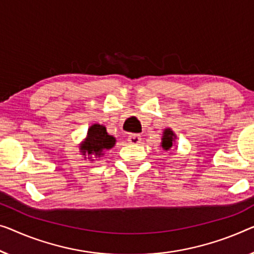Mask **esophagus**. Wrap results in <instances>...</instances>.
Wrapping results in <instances>:
<instances>
[{"mask_svg": "<svg viewBox=\"0 0 254 254\" xmlns=\"http://www.w3.org/2000/svg\"><path fill=\"white\" fill-rule=\"evenodd\" d=\"M127 141L132 143V145H138V143H140V141H141V135L139 134H130L127 137Z\"/></svg>", "mask_w": 254, "mask_h": 254, "instance_id": "34e87169", "label": "esophagus"}]
</instances>
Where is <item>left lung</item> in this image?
Instances as JSON below:
<instances>
[{
    "label": "left lung",
    "instance_id": "obj_1",
    "mask_svg": "<svg viewBox=\"0 0 254 254\" xmlns=\"http://www.w3.org/2000/svg\"><path fill=\"white\" fill-rule=\"evenodd\" d=\"M173 139H175V134H173V132L170 130V128H166L164 131L163 138H162V147H163L165 150L171 148Z\"/></svg>",
    "mask_w": 254,
    "mask_h": 254
}]
</instances>
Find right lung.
<instances>
[{
    "label": "right lung",
    "instance_id": "obj_1",
    "mask_svg": "<svg viewBox=\"0 0 254 254\" xmlns=\"http://www.w3.org/2000/svg\"><path fill=\"white\" fill-rule=\"evenodd\" d=\"M115 138L107 133L106 127L100 124H94L88 131V138L81 146L83 155L100 156L104 150L111 149L115 145Z\"/></svg>",
    "mask_w": 254,
    "mask_h": 254
}]
</instances>
